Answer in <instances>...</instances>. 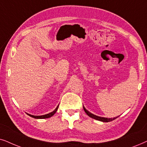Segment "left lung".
Instances as JSON below:
<instances>
[{"label": "left lung", "mask_w": 147, "mask_h": 147, "mask_svg": "<svg viewBox=\"0 0 147 147\" xmlns=\"http://www.w3.org/2000/svg\"><path fill=\"white\" fill-rule=\"evenodd\" d=\"M83 109H84V110H85V113H87V114L90 117V118H93V119H95V120H99V121H101V122H111V121L114 120L115 119H116L117 118H118V117H116V118H103V117L97 116H95V115L93 114V113H91V112H89V111L87 110V109H85V107H83Z\"/></svg>", "instance_id": "8db88e82"}]
</instances>
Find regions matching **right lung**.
<instances>
[{"mask_svg": "<svg viewBox=\"0 0 147 147\" xmlns=\"http://www.w3.org/2000/svg\"><path fill=\"white\" fill-rule=\"evenodd\" d=\"M58 105L57 106V107H56V108L54 109L53 111H52V112H51L50 113H48V114H46V115H42V116H33V115L29 114V113H27V114H28L29 116L32 117V118H36V119L48 118H50V117H52L54 114V113L56 112V111H57V109H58Z\"/></svg>", "mask_w": 147, "mask_h": 147, "instance_id": "1", "label": "right lung"}]
</instances>
